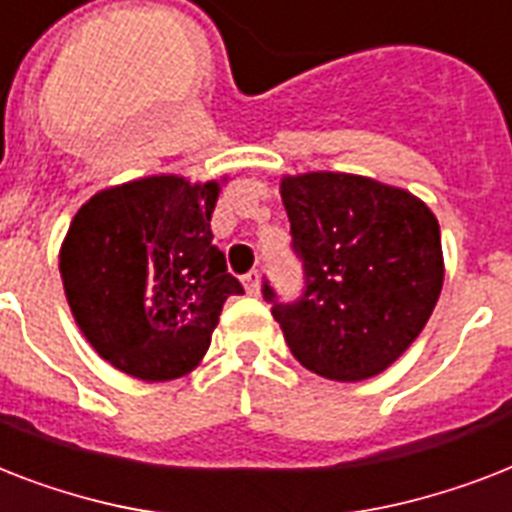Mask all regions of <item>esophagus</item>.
<instances>
[{"label": "esophagus", "mask_w": 512, "mask_h": 512, "mask_svg": "<svg viewBox=\"0 0 512 512\" xmlns=\"http://www.w3.org/2000/svg\"><path fill=\"white\" fill-rule=\"evenodd\" d=\"M242 284H244V292L257 297V294H260V273H257V270H249L247 276H242Z\"/></svg>", "instance_id": "esophagus-1"}]
</instances>
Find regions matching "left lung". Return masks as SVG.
Instances as JSON below:
<instances>
[{
    "label": "left lung",
    "mask_w": 512,
    "mask_h": 512,
    "mask_svg": "<svg viewBox=\"0 0 512 512\" xmlns=\"http://www.w3.org/2000/svg\"><path fill=\"white\" fill-rule=\"evenodd\" d=\"M305 294L273 302L292 355L331 381L384 373L418 339L444 284L439 220L400 186L313 170L281 178Z\"/></svg>",
    "instance_id": "left-lung-1"
}]
</instances>
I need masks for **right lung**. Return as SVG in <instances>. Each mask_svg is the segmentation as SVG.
Returning <instances> with one entry per match:
<instances>
[{"label":"right lung","mask_w":512,"mask_h":512,"mask_svg":"<svg viewBox=\"0 0 512 512\" xmlns=\"http://www.w3.org/2000/svg\"><path fill=\"white\" fill-rule=\"evenodd\" d=\"M226 181L136 178L97 191L70 220L62 289L86 342L118 371L141 381L194 371L226 299L244 294L210 231Z\"/></svg>","instance_id":"1"}]
</instances>
